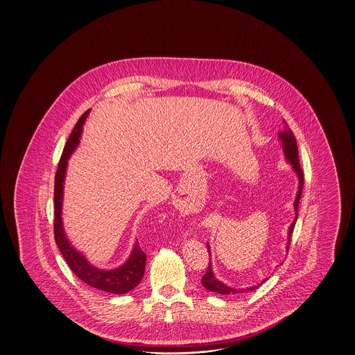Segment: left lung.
<instances>
[{
	"label": "left lung",
	"instance_id": "obj_1",
	"mask_svg": "<svg viewBox=\"0 0 355 355\" xmlns=\"http://www.w3.org/2000/svg\"><path fill=\"white\" fill-rule=\"evenodd\" d=\"M279 139L282 141L283 145L284 157L288 162L292 164V168H293L294 173L298 178V191H297V196H295V200H294V211H295V216H294L293 223L291 224L289 230H288V243H286V252L289 250V245H291V240H292V233H293L294 225L297 222V216H298V203H300V198H301V194H302V188H304V173H302V168L300 166V159H298V149H297V141H295V137H294L293 132L291 131L285 123V128L283 132L279 133ZM207 249H209V255H210V262H209V267H207V271L206 274L203 275L202 277V285L210 292H215L218 294H239V293H248V292H252L255 291L258 286H261L262 284L267 280L264 279L262 280V283L258 284V285H253V286H248V288H241V289H237V288H233L227 284L219 282L215 275H214L213 266H211V253H210V245L207 243Z\"/></svg>",
	"mask_w": 355,
	"mask_h": 355
}]
</instances>
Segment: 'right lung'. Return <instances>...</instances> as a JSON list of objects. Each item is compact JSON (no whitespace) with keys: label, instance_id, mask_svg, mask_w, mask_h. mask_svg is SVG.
<instances>
[{"label":"right lung","instance_id":"right-lung-1","mask_svg":"<svg viewBox=\"0 0 355 355\" xmlns=\"http://www.w3.org/2000/svg\"><path fill=\"white\" fill-rule=\"evenodd\" d=\"M89 112L91 110L84 112L80 119L75 124L58 163L54 182V239L64 261L71 268L72 272L76 275L81 282L107 293L125 294L140 284L145 272L146 254L142 252L139 241H136L133 245L131 255L125 261V263L114 270H101L89 263L87 258L72 246L64 233L62 223L63 184L66 178L67 161L80 142L79 139L83 132V125Z\"/></svg>","mask_w":355,"mask_h":355}]
</instances>
